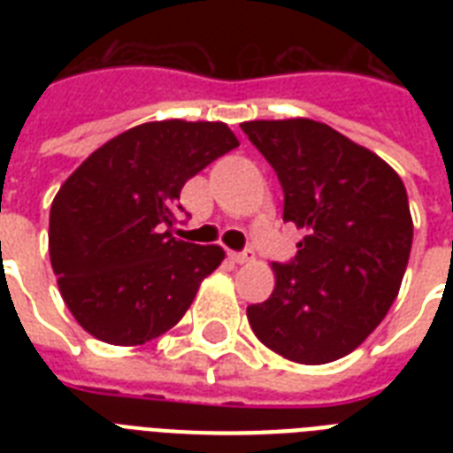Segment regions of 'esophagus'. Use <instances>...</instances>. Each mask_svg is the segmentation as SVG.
<instances>
[{"instance_id":"esophagus-1","label":"esophagus","mask_w":453,"mask_h":453,"mask_svg":"<svg viewBox=\"0 0 453 453\" xmlns=\"http://www.w3.org/2000/svg\"><path fill=\"white\" fill-rule=\"evenodd\" d=\"M230 258H233L234 263H249L254 261V251L251 249H247V251H230Z\"/></svg>"}]
</instances>
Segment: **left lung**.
<instances>
[{"mask_svg":"<svg viewBox=\"0 0 453 453\" xmlns=\"http://www.w3.org/2000/svg\"><path fill=\"white\" fill-rule=\"evenodd\" d=\"M275 169L284 220L305 230L275 289L247 308L263 345L298 365L352 352L386 317L407 270L414 223L402 178L322 122H244Z\"/></svg>","mask_w":453,"mask_h":453,"instance_id":"8db88e82","label":"left lung"}]
</instances>
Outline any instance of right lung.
<instances>
[{"instance_id": "obj_1", "label": "right lung", "mask_w": 453, "mask_h": 453, "mask_svg": "<svg viewBox=\"0 0 453 453\" xmlns=\"http://www.w3.org/2000/svg\"><path fill=\"white\" fill-rule=\"evenodd\" d=\"M237 145L220 122L138 124L60 185L49 254L60 296L91 336L141 345L185 315L226 254L171 234L183 211L178 197L185 180Z\"/></svg>"}]
</instances>
